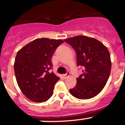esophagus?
I'll list each match as a JSON object with an SVG mask.
<instances>
[{"mask_svg":"<svg viewBox=\"0 0 125 125\" xmlns=\"http://www.w3.org/2000/svg\"><path fill=\"white\" fill-rule=\"evenodd\" d=\"M70 75H71L70 73H69V72H67V73H66V74H64V75H63L64 79H67V78H68L70 76Z\"/></svg>","mask_w":125,"mask_h":125,"instance_id":"34e87169","label":"esophagus"}]
</instances>
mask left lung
<instances>
[{
  "label": "left lung",
  "instance_id": "8db88e82",
  "mask_svg": "<svg viewBox=\"0 0 125 125\" xmlns=\"http://www.w3.org/2000/svg\"><path fill=\"white\" fill-rule=\"evenodd\" d=\"M75 50L77 64L83 66L82 74L77 83L69 90L79 99H89L100 93L107 83L112 67L110 54L100 42L86 36H74L64 40Z\"/></svg>",
  "mask_w": 125,
  "mask_h": 125
}]
</instances>
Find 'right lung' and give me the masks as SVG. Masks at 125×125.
<instances>
[{
  "label": "right lung",
  "instance_id": "right-lung-1",
  "mask_svg": "<svg viewBox=\"0 0 125 125\" xmlns=\"http://www.w3.org/2000/svg\"><path fill=\"white\" fill-rule=\"evenodd\" d=\"M62 40L37 38L18 51L14 71L18 87L30 100L44 102L53 94L59 77L49 70L52 67L51 57L63 43Z\"/></svg>",
  "mask_w": 125,
  "mask_h": 125
}]
</instances>
